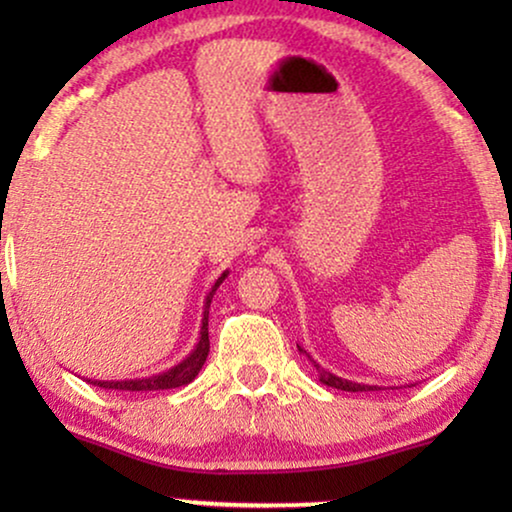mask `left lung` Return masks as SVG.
Here are the masks:
<instances>
[{
    "mask_svg": "<svg viewBox=\"0 0 512 512\" xmlns=\"http://www.w3.org/2000/svg\"><path fill=\"white\" fill-rule=\"evenodd\" d=\"M298 351H301V354H303L305 358H308L310 363H313V368H315V373H317V380H320L322 385H327V387H334V390H344V392H368V390H380L378 385L354 383V380L339 378V375H334V373H330V370H327V368H322L320 363H317L315 358L308 354V351L301 349V346H298Z\"/></svg>",
    "mask_w": 512,
    "mask_h": 512,
    "instance_id": "8db88e82",
    "label": "left lung"
}]
</instances>
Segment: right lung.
Returning a JSON list of instances; mask_svg holds the SVG:
<instances>
[{
    "label": "right lung",
    "mask_w": 512,
    "mask_h": 512,
    "mask_svg": "<svg viewBox=\"0 0 512 512\" xmlns=\"http://www.w3.org/2000/svg\"><path fill=\"white\" fill-rule=\"evenodd\" d=\"M228 272H223L219 279L214 281L207 298H204V313H202V330H199V339L195 344V349L190 351L178 366L163 370V373L149 375V378H127V380H88V383L105 387V390H122V392H154V390H173V387H182L197 378V373L202 370L204 361L209 356V305L211 298L219 286L223 284Z\"/></svg>",
    "instance_id": "add662e5"
}]
</instances>
